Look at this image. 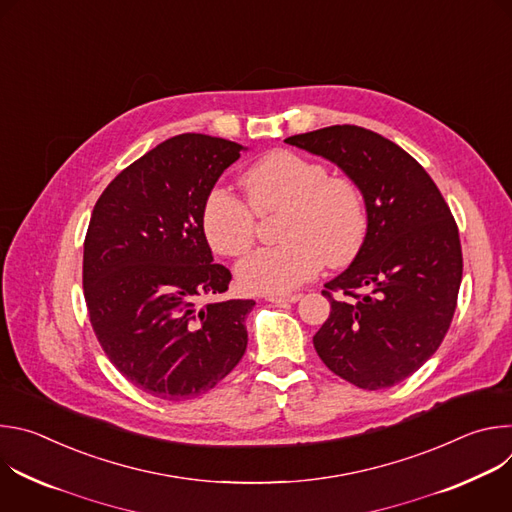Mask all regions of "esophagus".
Here are the masks:
<instances>
[{
    "label": "esophagus",
    "instance_id": "1",
    "mask_svg": "<svg viewBox=\"0 0 512 512\" xmlns=\"http://www.w3.org/2000/svg\"><path fill=\"white\" fill-rule=\"evenodd\" d=\"M302 296L300 294H279V296H265L267 302L273 304H296Z\"/></svg>",
    "mask_w": 512,
    "mask_h": 512
}]
</instances>
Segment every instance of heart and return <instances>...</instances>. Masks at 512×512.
I'll return each mask as SVG.
<instances>
[{
	"label": "heart",
	"instance_id": "heart-1",
	"mask_svg": "<svg viewBox=\"0 0 512 512\" xmlns=\"http://www.w3.org/2000/svg\"><path fill=\"white\" fill-rule=\"evenodd\" d=\"M241 182L252 208L225 188H214L202 208V233L214 253L243 257L255 245V214L281 212V245L251 255L237 269V281L249 294H287L312 279L324 261L340 267L358 255L369 214L352 178L330 176L312 158L275 150L259 158Z\"/></svg>",
	"mask_w": 512,
	"mask_h": 512
}]
</instances>
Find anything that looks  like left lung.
<instances>
[{
	"label": "left lung",
	"mask_w": 512,
	"mask_h": 512,
	"mask_svg": "<svg viewBox=\"0 0 512 512\" xmlns=\"http://www.w3.org/2000/svg\"><path fill=\"white\" fill-rule=\"evenodd\" d=\"M285 141L334 162L369 214L358 255L324 285L330 316L314 348L358 389L393 387L440 348L456 312L462 245L450 206L415 158L371 129L332 125ZM334 290L353 300L334 301Z\"/></svg>",
	"instance_id": "left-lung-1"
}]
</instances>
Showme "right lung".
<instances>
[{
	"label": "right lung",
	"mask_w": 512,
	"mask_h": 512,
	"mask_svg": "<svg viewBox=\"0 0 512 512\" xmlns=\"http://www.w3.org/2000/svg\"><path fill=\"white\" fill-rule=\"evenodd\" d=\"M245 148L182 133L127 166L99 196L83 255L95 336L135 387L184 401L221 383L247 350L253 300L221 298L231 271L212 263L202 208ZM204 295L216 297L199 304Z\"/></svg>",
	"instance_id": "add662e5"
}]
</instances>
